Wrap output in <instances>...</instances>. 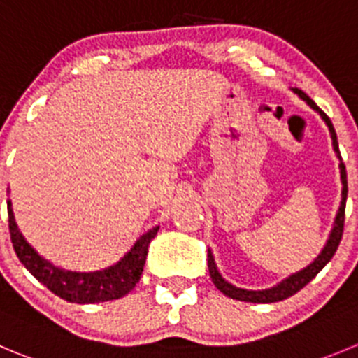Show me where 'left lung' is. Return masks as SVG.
I'll return each mask as SVG.
<instances>
[{
    "label": "left lung",
    "instance_id": "obj_1",
    "mask_svg": "<svg viewBox=\"0 0 358 358\" xmlns=\"http://www.w3.org/2000/svg\"><path fill=\"white\" fill-rule=\"evenodd\" d=\"M294 91L299 94V96L302 98V100L306 101V103L311 105V107L315 108L316 112H320V115L323 117V121H325L327 126H329L330 137H332V145H334L336 155H338L339 162H341V163H339V169H341V181H343L341 207H339V213H338V216H336L334 228H332V234H330L329 241H327V246L323 248V251L318 255V258H316V260L313 262L311 265H308L304 271H301V272H297V274L290 275L288 279H285L283 283H279L278 287H274V288H268V290H257V292H255V290H243V288H237V287H234V285L227 283V281L221 278L220 272H217L216 265H214L213 255H210V253L207 255V265H209V274H210V278H213V283L216 285V288L221 292V294H224L227 297H230V299H236V301L257 302V304H267V302L285 301V299H288V297H292L294 294H297L299 290H302V288H304L306 285H308L309 281H311V279L315 278V275L318 274V272L322 271L323 267H325L327 264H329L330 258L334 257L336 250H338L339 243H341L343 230H345V207H346V195H348V181H346V166H345V163H343L341 152H339L338 135H336L334 126H332V121L329 119V115H327L325 112H323L322 108H320L318 105H316L315 101H313L311 98H309L308 94L304 93V91H301V90H294Z\"/></svg>",
    "mask_w": 358,
    "mask_h": 358
}]
</instances>
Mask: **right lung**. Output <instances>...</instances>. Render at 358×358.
Returning <instances> with one entry per match:
<instances>
[{
  "label": "right lung",
  "mask_w": 358,
  "mask_h": 358,
  "mask_svg": "<svg viewBox=\"0 0 358 358\" xmlns=\"http://www.w3.org/2000/svg\"><path fill=\"white\" fill-rule=\"evenodd\" d=\"M8 230L12 239L13 251L22 265L38 279L40 283L45 285L52 294L64 299L68 302L77 304H93V302L114 301L130 294L135 285L141 279L144 271L145 258L151 241L158 234V227L149 230L145 236L137 241L134 248L124 255L121 262L112 267L98 272H70L64 268L54 267L47 260H43L26 241L22 234L17 230L13 221L12 209L8 203Z\"/></svg>",
  "instance_id": "1"
}]
</instances>
